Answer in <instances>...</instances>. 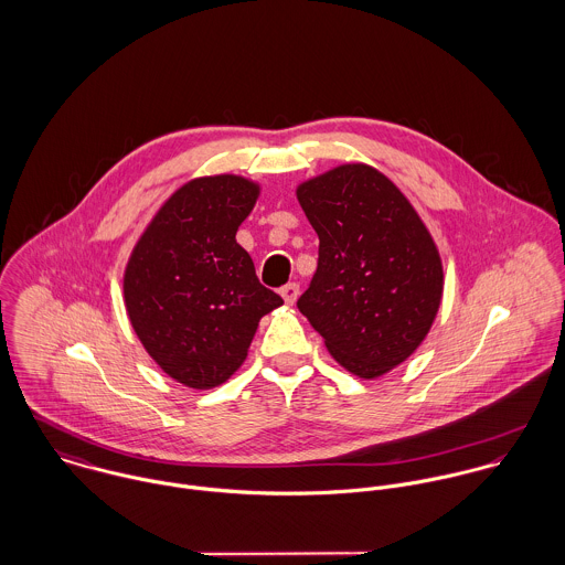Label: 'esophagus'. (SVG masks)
<instances>
[{
  "mask_svg": "<svg viewBox=\"0 0 565 565\" xmlns=\"http://www.w3.org/2000/svg\"><path fill=\"white\" fill-rule=\"evenodd\" d=\"M298 294H300V287L296 285V282H289V285H285L282 289H280V296H282V300H285V305H296V300H298Z\"/></svg>",
  "mask_w": 565,
  "mask_h": 565,
  "instance_id": "obj_1",
  "label": "esophagus"
}]
</instances>
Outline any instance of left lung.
Segmentation results:
<instances>
[{
	"label": "left lung",
	"mask_w": 565,
	"mask_h": 565,
	"mask_svg": "<svg viewBox=\"0 0 565 565\" xmlns=\"http://www.w3.org/2000/svg\"><path fill=\"white\" fill-rule=\"evenodd\" d=\"M296 195L320 237L318 271L298 309L341 367L379 379L435 322L439 249L403 191L370 164H339L298 184Z\"/></svg>",
	"instance_id": "obj_1"
}]
</instances>
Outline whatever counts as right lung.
Here are the masks:
<instances>
[{
  "label": "right lung",
  "instance_id": "add662e5",
  "mask_svg": "<svg viewBox=\"0 0 565 565\" xmlns=\"http://www.w3.org/2000/svg\"><path fill=\"white\" fill-rule=\"evenodd\" d=\"M258 193L256 182L235 173L193 178L164 200L128 258L130 323L162 372L184 387L226 383L260 318L282 305L237 243Z\"/></svg>",
  "mask_w": 565,
  "mask_h": 565
}]
</instances>
